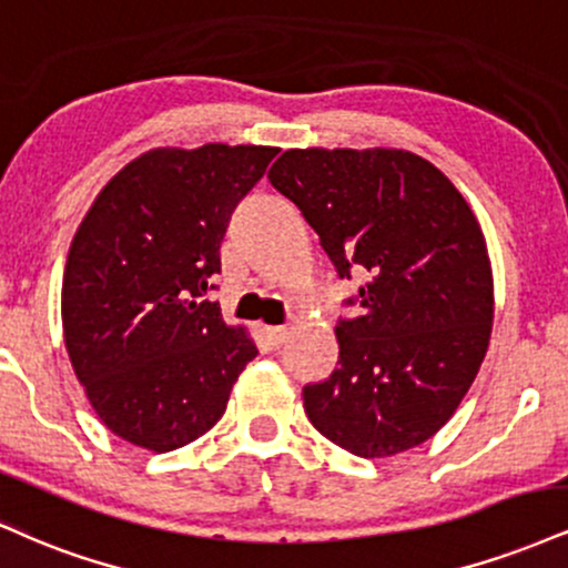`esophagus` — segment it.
Segmentation results:
<instances>
[{"label": "esophagus", "instance_id": "1", "mask_svg": "<svg viewBox=\"0 0 568 568\" xmlns=\"http://www.w3.org/2000/svg\"><path fill=\"white\" fill-rule=\"evenodd\" d=\"M266 338H270L272 346H280L288 338V327H266Z\"/></svg>", "mask_w": 568, "mask_h": 568}]
</instances>
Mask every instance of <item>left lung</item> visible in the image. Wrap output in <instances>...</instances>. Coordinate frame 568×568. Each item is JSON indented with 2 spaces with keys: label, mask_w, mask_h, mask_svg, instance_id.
<instances>
[{
  "label": "left lung",
  "mask_w": 568,
  "mask_h": 568,
  "mask_svg": "<svg viewBox=\"0 0 568 568\" xmlns=\"http://www.w3.org/2000/svg\"><path fill=\"white\" fill-rule=\"evenodd\" d=\"M270 182L341 280L365 277L336 325L338 367L304 386L312 426L359 457L418 447L453 418L491 333V266L466 197L407 150H285Z\"/></svg>",
  "instance_id": "8db88e82"
}]
</instances>
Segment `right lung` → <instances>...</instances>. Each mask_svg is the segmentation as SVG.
Instances as JSON below:
<instances>
[{"instance_id":"add662e5","label":"right lung","mask_w":568,"mask_h":568,"mask_svg":"<svg viewBox=\"0 0 568 568\" xmlns=\"http://www.w3.org/2000/svg\"><path fill=\"white\" fill-rule=\"evenodd\" d=\"M277 148H155L113 176L73 235L63 275L68 357L100 420L169 453L209 432L256 357L203 298L232 211Z\"/></svg>"}]
</instances>
